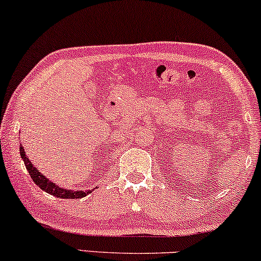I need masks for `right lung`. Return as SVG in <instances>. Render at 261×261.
Returning a JSON list of instances; mask_svg holds the SVG:
<instances>
[{
    "label": "right lung",
    "instance_id": "add662e5",
    "mask_svg": "<svg viewBox=\"0 0 261 261\" xmlns=\"http://www.w3.org/2000/svg\"><path fill=\"white\" fill-rule=\"evenodd\" d=\"M19 149H20V157H22V160L24 161L25 168L28 169L29 174H31V178L33 179V181H34L35 184L41 189V190L46 191V193H49L50 195L61 197V199H81V197L87 196L89 193H91V190H87V191L67 190V189L59 188V185H56L55 182L50 181L49 179L43 174V173H40L37 168H35L34 164L29 161L28 155L25 154L24 148H23L22 145L19 146Z\"/></svg>",
    "mask_w": 261,
    "mask_h": 261
}]
</instances>
